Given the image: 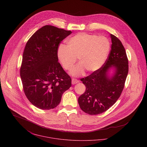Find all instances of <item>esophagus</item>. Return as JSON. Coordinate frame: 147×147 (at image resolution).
Wrapping results in <instances>:
<instances>
[{
	"label": "esophagus",
	"mask_w": 147,
	"mask_h": 147,
	"mask_svg": "<svg viewBox=\"0 0 147 147\" xmlns=\"http://www.w3.org/2000/svg\"><path fill=\"white\" fill-rule=\"evenodd\" d=\"M79 82V80L76 79H72V84H75L78 83Z\"/></svg>",
	"instance_id": "esophagus-1"
}]
</instances>
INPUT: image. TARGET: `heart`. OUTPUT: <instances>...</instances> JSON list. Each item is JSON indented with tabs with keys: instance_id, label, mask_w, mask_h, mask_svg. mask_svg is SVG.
<instances>
[{
	"instance_id": "obj_1",
	"label": "heart",
	"mask_w": 147,
	"mask_h": 147,
	"mask_svg": "<svg viewBox=\"0 0 147 147\" xmlns=\"http://www.w3.org/2000/svg\"><path fill=\"white\" fill-rule=\"evenodd\" d=\"M67 46L61 45L58 50V58L64 69L70 71L78 59L79 64L71 71L78 76L85 70L93 72L105 63L109 53L110 44L104 36L80 33L67 40Z\"/></svg>"
}]
</instances>
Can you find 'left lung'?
I'll return each instance as SVG.
<instances>
[{
	"label": "left lung",
	"mask_w": 147,
	"mask_h": 147,
	"mask_svg": "<svg viewBox=\"0 0 147 147\" xmlns=\"http://www.w3.org/2000/svg\"><path fill=\"white\" fill-rule=\"evenodd\" d=\"M111 49L105 63L98 70L80 80L86 86L84 93L78 98L81 109L89 115H97L114 105L123 91L128 72V61L121 41L110 34ZM111 66L115 68L110 78L107 72Z\"/></svg>",
	"instance_id": "1"
}]
</instances>
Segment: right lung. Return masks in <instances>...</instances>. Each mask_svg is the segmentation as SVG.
<instances>
[{
    "instance_id": "obj_1",
    "label": "right lung",
    "mask_w": 147,
    "mask_h": 147,
    "mask_svg": "<svg viewBox=\"0 0 147 147\" xmlns=\"http://www.w3.org/2000/svg\"><path fill=\"white\" fill-rule=\"evenodd\" d=\"M72 32L52 25L36 31L25 45L20 67L24 93L32 105L50 110L59 104L71 79L58 62L59 46Z\"/></svg>"
}]
</instances>
